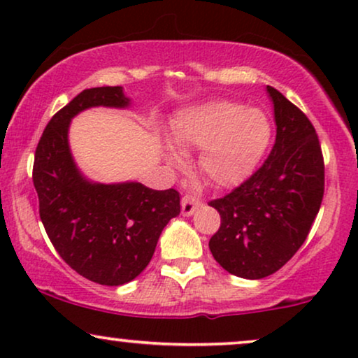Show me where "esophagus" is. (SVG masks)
Masks as SVG:
<instances>
[{"label":"esophagus","mask_w":358,"mask_h":358,"mask_svg":"<svg viewBox=\"0 0 358 358\" xmlns=\"http://www.w3.org/2000/svg\"><path fill=\"white\" fill-rule=\"evenodd\" d=\"M180 205H182V215H184V217H190V215L195 212V208H197L200 205V200L195 197V195L185 194L182 197V202H180Z\"/></svg>","instance_id":"obj_1"}]
</instances>
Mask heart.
Masks as SVG:
<instances>
[{"label":"heart","instance_id":"obj_1","mask_svg":"<svg viewBox=\"0 0 358 358\" xmlns=\"http://www.w3.org/2000/svg\"><path fill=\"white\" fill-rule=\"evenodd\" d=\"M171 140L179 150L202 148L200 173L215 187L227 189L241 184L256 169L271 140V124L254 107L210 101L180 112Z\"/></svg>","mask_w":358,"mask_h":358}]
</instances>
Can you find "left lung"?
<instances>
[{"mask_svg":"<svg viewBox=\"0 0 358 358\" xmlns=\"http://www.w3.org/2000/svg\"><path fill=\"white\" fill-rule=\"evenodd\" d=\"M275 112L277 138L267 159L223 197L218 231L208 248L233 275L264 278L282 268L310 234L322 195L324 158L315 127L282 92L267 86Z\"/></svg>","mask_w":358,"mask_h":358,"instance_id":"8db88e82","label":"left lung"}]
</instances>
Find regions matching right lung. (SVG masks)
<instances>
[{
  "instance_id": "add662e5",
  "label": "right lung",
  "mask_w": 358,
  "mask_h": 358,
  "mask_svg": "<svg viewBox=\"0 0 358 358\" xmlns=\"http://www.w3.org/2000/svg\"><path fill=\"white\" fill-rule=\"evenodd\" d=\"M94 106L125 107L120 86L91 87L57 112L38 140L32 180L47 236L60 257L87 280L124 285L140 275L171 218L180 213L174 189L138 182L91 184L68 148V125Z\"/></svg>"
}]
</instances>
